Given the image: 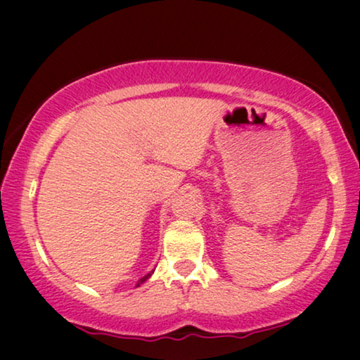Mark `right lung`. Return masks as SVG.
I'll list each match as a JSON object with an SVG mask.
<instances>
[{"instance_id":"1","label":"right lung","mask_w":360,"mask_h":360,"mask_svg":"<svg viewBox=\"0 0 360 360\" xmlns=\"http://www.w3.org/2000/svg\"><path fill=\"white\" fill-rule=\"evenodd\" d=\"M149 277H150V274H147V275H144V277H142V278L139 280V283H137V287H139V285H141L142 282H146V280H147V278H149Z\"/></svg>"}]
</instances>
